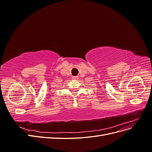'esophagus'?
Returning a JSON list of instances; mask_svg holds the SVG:
<instances>
[{
    "mask_svg": "<svg viewBox=\"0 0 152 152\" xmlns=\"http://www.w3.org/2000/svg\"><path fill=\"white\" fill-rule=\"evenodd\" d=\"M79 77L78 76H73L72 77V79H73V80H77L78 79H79V78H78Z\"/></svg>",
    "mask_w": 152,
    "mask_h": 152,
    "instance_id": "34e87169",
    "label": "esophagus"
}]
</instances>
